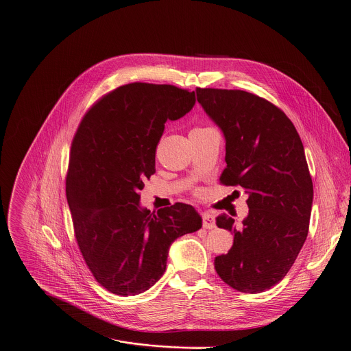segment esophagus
<instances>
[{
    "instance_id": "34e87169",
    "label": "esophagus",
    "mask_w": 351,
    "mask_h": 351,
    "mask_svg": "<svg viewBox=\"0 0 351 351\" xmlns=\"http://www.w3.org/2000/svg\"><path fill=\"white\" fill-rule=\"evenodd\" d=\"M216 226L215 223V216L209 212L202 213V227L204 228H213Z\"/></svg>"
}]
</instances>
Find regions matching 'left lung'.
Wrapping results in <instances>:
<instances>
[{
  "instance_id": "obj_1",
  "label": "left lung",
  "mask_w": 351,
  "mask_h": 351,
  "mask_svg": "<svg viewBox=\"0 0 351 351\" xmlns=\"http://www.w3.org/2000/svg\"><path fill=\"white\" fill-rule=\"evenodd\" d=\"M195 92L226 139L220 183L248 194L241 227L226 215L216 217L234 243L215 258V270L231 288L259 293L287 276L307 237L313 182L303 143L285 112L261 96L240 89Z\"/></svg>"
}]
</instances>
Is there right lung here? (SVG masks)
Wrapping results in <instances>:
<instances>
[{"label": "right lung", "instance_id": "obj_1", "mask_svg": "<svg viewBox=\"0 0 351 351\" xmlns=\"http://www.w3.org/2000/svg\"><path fill=\"white\" fill-rule=\"evenodd\" d=\"M194 103V92L175 85L127 84L99 99L73 138L66 197L74 236L89 271L111 293L147 291L164 274L171 244L202 226L191 205L156 213L139 204L164 124Z\"/></svg>", "mask_w": 351, "mask_h": 351}]
</instances>
